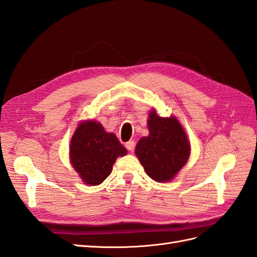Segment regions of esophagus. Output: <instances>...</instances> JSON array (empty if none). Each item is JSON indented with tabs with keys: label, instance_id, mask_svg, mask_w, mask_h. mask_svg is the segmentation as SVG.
<instances>
[{
	"label": "esophagus",
	"instance_id": "obj_1",
	"mask_svg": "<svg viewBox=\"0 0 257 257\" xmlns=\"http://www.w3.org/2000/svg\"><path fill=\"white\" fill-rule=\"evenodd\" d=\"M135 145H136V144H135L134 141H130V142H127V143L125 144V147H126L127 150L133 151L134 148H135Z\"/></svg>",
	"mask_w": 257,
	"mask_h": 257
}]
</instances>
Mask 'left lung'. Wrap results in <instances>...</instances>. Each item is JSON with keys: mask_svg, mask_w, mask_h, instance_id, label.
<instances>
[{"mask_svg": "<svg viewBox=\"0 0 257 257\" xmlns=\"http://www.w3.org/2000/svg\"><path fill=\"white\" fill-rule=\"evenodd\" d=\"M149 136L138 142L135 153L147 175L154 181L167 182L178 174L190 157V143L177 118L149 113Z\"/></svg>", "mask_w": 257, "mask_h": 257, "instance_id": "left-lung-1", "label": "left lung"}]
</instances>
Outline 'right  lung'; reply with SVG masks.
Returning a JSON list of instances; mask_svg holds the SVG:
<instances>
[{
  "label": "right lung",
  "instance_id": "right-lung-1",
  "mask_svg": "<svg viewBox=\"0 0 257 257\" xmlns=\"http://www.w3.org/2000/svg\"><path fill=\"white\" fill-rule=\"evenodd\" d=\"M127 153L114 134L106 133L102 124L95 121L80 123L71 141L72 165L82 181L97 185L111 174L118 157Z\"/></svg>",
  "mask_w": 257,
  "mask_h": 257
}]
</instances>
